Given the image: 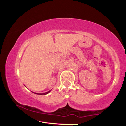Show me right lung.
<instances>
[{
	"label": "right lung",
	"instance_id": "add662e5",
	"mask_svg": "<svg viewBox=\"0 0 126 126\" xmlns=\"http://www.w3.org/2000/svg\"><path fill=\"white\" fill-rule=\"evenodd\" d=\"M50 92V91H48V92H45V93H42V94H38V95H46V94H48L49 92Z\"/></svg>",
	"mask_w": 126,
	"mask_h": 126
}]
</instances>
